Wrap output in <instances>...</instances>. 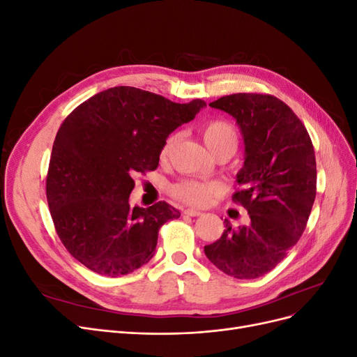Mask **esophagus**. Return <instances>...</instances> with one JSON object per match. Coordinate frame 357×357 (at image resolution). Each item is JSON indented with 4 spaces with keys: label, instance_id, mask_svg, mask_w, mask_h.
<instances>
[{
    "label": "esophagus",
    "instance_id": "esophagus-1",
    "mask_svg": "<svg viewBox=\"0 0 357 357\" xmlns=\"http://www.w3.org/2000/svg\"><path fill=\"white\" fill-rule=\"evenodd\" d=\"M183 213L188 214V215H192V218H198V215H201L202 213L198 211V210H193V208H185L183 210Z\"/></svg>",
    "mask_w": 357,
    "mask_h": 357
}]
</instances>
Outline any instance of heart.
<instances>
[{"mask_svg":"<svg viewBox=\"0 0 357 357\" xmlns=\"http://www.w3.org/2000/svg\"><path fill=\"white\" fill-rule=\"evenodd\" d=\"M202 138L204 143L210 149V152L215 150L229 147L235 152L236 146H238V132L232 123L223 119H214V121L205 123L202 128ZM176 143V135H169L160 149V159L164 160L168 158L172 146ZM220 189L219 185L210 181H199V180H181L177 185L172 186L171 193L177 199L190 204V205H204L210 201V198L215 192Z\"/></svg>","mask_w":357,"mask_h":357,"instance_id":"heart-1","label":"heart"}]
</instances>
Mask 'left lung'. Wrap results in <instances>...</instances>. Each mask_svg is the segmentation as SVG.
<instances>
[{
    "label": "left lung",
    "mask_w": 357,
    "mask_h": 357,
    "mask_svg": "<svg viewBox=\"0 0 357 357\" xmlns=\"http://www.w3.org/2000/svg\"><path fill=\"white\" fill-rule=\"evenodd\" d=\"M231 114L244 138L241 189L232 199L250 223L204 247L205 256L225 274L240 280L262 277L286 257L304 232L316 199V156L298 116L273 95L234 93L210 104Z\"/></svg>",
    "instance_id": "obj_1"
}]
</instances>
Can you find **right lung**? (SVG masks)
<instances>
[{"mask_svg": "<svg viewBox=\"0 0 357 357\" xmlns=\"http://www.w3.org/2000/svg\"><path fill=\"white\" fill-rule=\"evenodd\" d=\"M205 105L116 86L68 114L53 143L46 195L55 229L74 259L100 275L121 277L153 257L160 226L180 211L165 201L132 207L134 177L158 168L168 135Z\"/></svg>", "mask_w": 357, "mask_h": 357, "instance_id": "1", "label": "right lung"}]
</instances>
